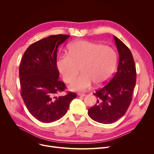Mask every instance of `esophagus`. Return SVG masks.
Instances as JSON below:
<instances>
[{
  "mask_svg": "<svg viewBox=\"0 0 154 154\" xmlns=\"http://www.w3.org/2000/svg\"><path fill=\"white\" fill-rule=\"evenodd\" d=\"M78 95H79V96H80V97H85V94H82V93H79Z\"/></svg>",
  "mask_w": 154,
  "mask_h": 154,
  "instance_id": "obj_1",
  "label": "esophagus"
}]
</instances>
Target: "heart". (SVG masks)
Here are the masks:
<instances>
[{"label":"heart","instance_id":"b5f03b06","mask_svg":"<svg viewBox=\"0 0 154 154\" xmlns=\"http://www.w3.org/2000/svg\"><path fill=\"white\" fill-rule=\"evenodd\" d=\"M117 61L116 51L109 46L79 40L68 46V55L60 56L56 66L66 83L72 81L79 73H82L71 83L74 91H86L94 83L106 84L114 73Z\"/></svg>","mask_w":154,"mask_h":154}]
</instances>
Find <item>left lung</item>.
Here are the masks:
<instances>
[{
	"instance_id": "1",
	"label": "left lung",
	"mask_w": 154,
	"mask_h": 154,
	"mask_svg": "<svg viewBox=\"0 0 154 154\" xmlns=\"http://www.w3.org/2000/svg\"><path fill=\"white\" fill-rule=\"evenodd\" d=\"M119 55L117 70L110 81L93 94L97 100L88 115L102 124H112L124 116L132 100L136 83V69L130 49L114 37Z\"/></svg>"
}]
</instances>
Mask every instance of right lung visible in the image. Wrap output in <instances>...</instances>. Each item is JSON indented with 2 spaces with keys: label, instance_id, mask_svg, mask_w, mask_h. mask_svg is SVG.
<instances>
[{
  "label": "right lung",
  "instance_id": "add662e5",
  "mask_svg": "<svg viewBox=\"0 0 154 154\" xmlns=\"http://www.w3.org/2000/svg\"><path fill=\"white\" fill-rule=\"evenodd\" d=\"M69 35H51L31 44L24 53L19 67L20 95L30 114L44 123H51L66 114L77 94L68 92L57 96L66 88L59 80L56 66L58 47Z\"/></svg>",
  "mask_w": 154,
  "mask_h": 154
}]
</instances>
